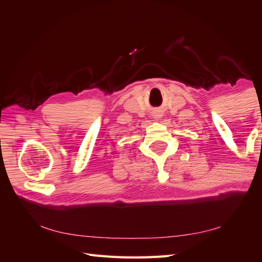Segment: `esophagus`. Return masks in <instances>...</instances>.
Masks as SVG:
<instances>
[{"instance_id": "obj_1", "label": "esophagus", "mask_w": 262, "mask_h": 262, "mask_svg": "<svg viewBox=\"0 0 262 262\" xmlns=\"http://www.w3.org/2000/svg\"><path fill=\"white\" fill-rule=\"evenodd\" d=\"M156 116H157V117H156V118H160V117H161V116H160V115H156Z\"/></svg>"}]
</instances>
